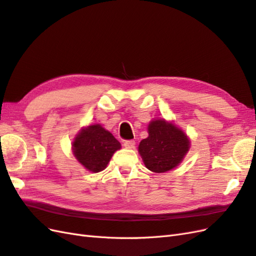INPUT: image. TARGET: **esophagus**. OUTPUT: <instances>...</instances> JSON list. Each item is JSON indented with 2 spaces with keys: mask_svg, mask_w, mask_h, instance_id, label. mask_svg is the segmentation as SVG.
Returning a JSON list of instances; mask_svg holds the SVG:
<instances>
[{
  "mask_svg": "<svg viewBox=\"0 0 256 256\" xmlns=\"http://www.w3.org/2000/svg\"><path fill=\"white\" fill-rule=\"evenodd\" d=\"M123 145L128 149H133V148H135V140H126Z\"/></svg>",
  "mask_w": 256,
  "mask_h": 256,
  "instance_id": "esophagus-1",
  "label": "esophagus"
}]
</instances>
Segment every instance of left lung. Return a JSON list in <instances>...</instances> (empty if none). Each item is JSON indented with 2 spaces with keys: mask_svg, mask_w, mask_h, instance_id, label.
<instances>
[{
  "mask_svg": "<svg viewBox=\"0 0 256 256\" xmlns=\"http://www.w3.org/2000/svg\"><path fill=\"white\" fill-rule=\"evenodd\" d=\"M148 137L140 142L138 152L148 170L166 173L175 168L190 148V140L180 128L164 119L148 126Z\"/></svg>",
  "mask_w": 256,
  "mask_h": 256,
  "instance_id": "left-lung-1",
  "label": "left lung"
}]
</instances>
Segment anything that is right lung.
<instances>
[{
  "label": "right lung",
  "instance_id": "right-lung-1",
  "mask_svg": "<svg viewBox=\"0 0 256 256\" xmlns=\"http://www.w3.org/2000/svg\"><path fill=\"white\" fill-rule=\"evenodd\" d=\"M120 148L121 144L100 124L83 128L72 142L76 159L93 173L106 168L111 156Z\"/></svg>",
  "mask_w": 256,
  "mask_h": 256
}]
</instances>
